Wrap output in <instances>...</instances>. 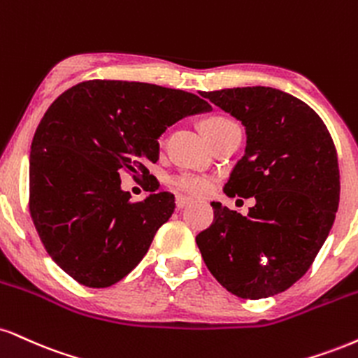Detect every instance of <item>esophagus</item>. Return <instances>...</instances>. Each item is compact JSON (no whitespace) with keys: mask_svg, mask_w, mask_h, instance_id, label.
<instances>
[{"mask_svg":"<svg viewBox=\"0 0 358 358\" xmlns=\"http://www.w3.org/2000/svg\"><path fill=\"white\" fill-rule=\"evenodd\" d=\"M190 203H192V200H190V198H187V196H176L175 198V205H176V208H178V210L185 208V206H188Z\"/></svg>","mask_w":358,"mask_h":358,"instance_id":"1","label":"esophagus"}]
</instances>
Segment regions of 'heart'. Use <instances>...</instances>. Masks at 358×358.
Returning a JSON list of instances; mask_svg holds the SVG:
<instances>
[{
  "instance_id": "obj_1",
  "label": "heart",
  "mask_w": 358,
  "mask_h": 358,
  "mask_svg": "<svg viewBox=\"0 0 358 358\" xmlns=\"http://www.w3.org/2000/svg\"><path fill=\"white\" fill-rule=\"evenodd\" d=\"M228 123H234V122H230V120L225 118V116H212V118H208L203 123V130L206 133V136H210L213 131H217L218 128L225 127ZM170 185L173 190L190 196L205 195V193H208L210 187H212L208 178H205V176H200V175H190V173L175 175L173 178L170 180Z\"/></svg>"
}]
</instances>
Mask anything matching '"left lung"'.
Returning a JSON list of instances; mask_svg holds the SVG:
<instances>
[{
    "mask_svg": "<svg viewBox=\"0 0 358 358\" xmlns=\"http://www.w3.org/2000/svg\"><path fill=\"white\" fill-rule=\"evenodd\" d=\"M200 94L245 127V155L225 193L257 203L243 217L213 201V223L196 245L228 292L252 300L277 295L303 277L334 225L340 200L334 140L307 103L282 90Z\"/></svg>",
    "mask_w": 358,
    "mask_h": 358,
    "instance_id": "left-lung-1",
    "label": "left lung"
}]
</instances>
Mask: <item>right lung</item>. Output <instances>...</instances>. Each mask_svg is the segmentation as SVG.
<instances>
[{
  "label": "right lung",
  "instance_id": "right-lung-1",
  "mask_svg": "<svg viewBox=\"0 0 358 358\" xmlns=\"http://www.w3.org/2000/svg\"><path fill=\"white\" fill-rule=\"evenodd\" d=\"M210 110L182 90L113 80L78 83L51 103L29 153V212L63 272L105 288L140 264L173 213L175 196L150 193L133 203L120 173L146 178L162 133Z\"/></svg>",
  "mask_w": 358,
  "mask_h": 358
}]
</instances>
